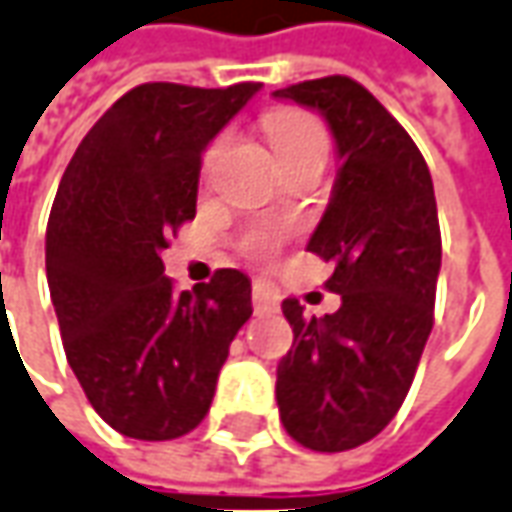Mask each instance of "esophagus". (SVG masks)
Returning <instances> with one entry per match:
<instances>
[{
    "mask_svg": "<svg viewBox=\"0 0 512 512\" xmlns=\"http://www.w3.org/2000/svg\"><path fill=\"white\" fill-rule=\"evenodd\" d=\"M253 309L262 315V312H270V309H276L278 303V290L273 287V284H267L264 278H256L253 281Z\"/></svg>",
    "mask_w": 512,
    "mask_h": 512,
    "instance_id": "obj_1",
    "label": "esophagus"
}]
</instances>
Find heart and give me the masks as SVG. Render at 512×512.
Here are the masks:
<instances>
[{
    "instance_id": "obj_1",
    "label": "heart",
    "mask_w": 512,
    "mask_h": 512,
    "mask_svg": "<svg viewBox=\"0 0 512 512\" xmlns=\"http://www.w3.org/2000/svg\"><path fill=\"white\" fill-rule=\"evenodd\" d=\"M267 133H270V139L276 144L281 161L292 158V155L309 153V150H323V153L329 150V136H326L323 125L317 122L315 116L303 114V111H276V114H270L267 116ZM220 147L222 139L206 150V158H203V169L206 172L214 167V161L220 155ZM278 242H281V231L278 228L259 225L245 239V250L256 253V256H264V253H270V250L276 248Z\"/></svg>"
}]
</instances>
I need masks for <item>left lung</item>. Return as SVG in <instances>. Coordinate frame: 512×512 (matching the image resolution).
<instances>
[{
	"instance_id": "left-lung-1",
	"label": "left lung",
	"mask_w": 512,
	"mask_h": 512,
	"mask_svg": "<svg viewBox=\"0 0 512 512\" xmlns=\"http://www.w3.org/2000/svg\"><path fill=\"white\" fill-rule=\"evenodd\" d=\"M326 119L337 150L329 206L306 250L334 267L340 309L281 303L292 348L276 370L281 424L312 451L357 449L396 418L435 317V186L410 133L357 80L334 74L273 91Z\"/></svg>"
}]
</instances>
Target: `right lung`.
<instances>
[{
  "label": "right lung",
  "mask_w": 512,
  "mask_h": 512,
  "mask_svg": "<svg viewBox=\"0 0 512 512\" xmlns=\"http://www.w3.org/2000/svg\"><path fill=\"white\" fill-rule=\"evenodd\" d=\"M259 88L136 86L63 172L47 225L49 295L69 368L125 438L192 432L253 315L245 273L217 270L195 292H175L161 250L195 217L203 150Z\"/></svg>",
  "instance_id": "obj_1"
}]
</instances>
